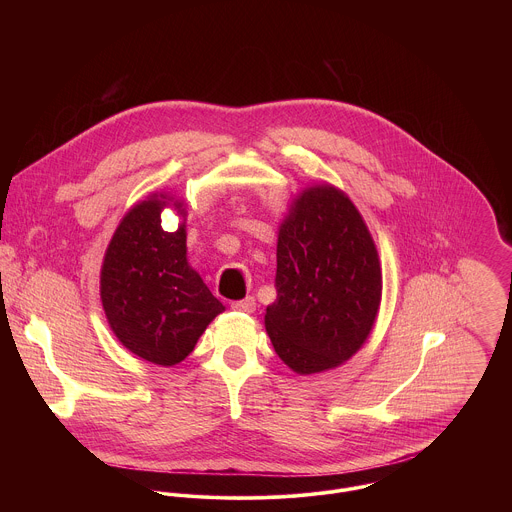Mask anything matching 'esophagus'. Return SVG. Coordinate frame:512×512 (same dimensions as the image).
Masks as SVG:
<instances>
[{
  "mask_svg": "<svg viewBox=\"0 0 512 512\" xmlns=\"http://www.w3.org/2000/svg\"><path fill=\"white\" fill-rule=\"evenodd\" d=\"M230 307L236 309V311H244V313H252L256 309V299L252 295H246L242 299H236V301H230Z\"/></svg>",
  "mask_w": 512,
  "mask_h": 512,
  "instance_id": "1",
  "label": "esophagus"
}]
</instances>
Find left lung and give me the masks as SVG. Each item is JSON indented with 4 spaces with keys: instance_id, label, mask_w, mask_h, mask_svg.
I'll list each match as a JSON object with an SVG mask.
<instances>
[{
    "instance_id": "obj_1",
    "label": "left lung",
    "mask_w": 512,
    "mask_h": 512,
    "mask_svg": "<svg viewBox=\"0 0 512 512\" xmlns=\"http://www.w3.org/2000/svg\"><path fill=\"white\" fill-rule=\"evenodd\" d=\"M276 292L266 331L297 374L339 366L363 347L380 305V262L365 220L339 189L311 187L295 201L278 234Z\"/></svg>"
}]
</instances>
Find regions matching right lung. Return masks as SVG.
Segmentation results:
<instances>
[{
    "mask_svg": "<svg viewBox=\"0 0 512 512\" xmlns=\"http://www.w3.org/2000/svg\"><path fill=\"white\" fill-rule=\"evenodd\" d=\"M165 195L136 205L116 228L100 274L106 319L120 343L153 365L181 363L222 303L187 264L185 224L161 226ZM175 209L183 215L181 203Z\"/></svg>",
    "mask_w": 512,
    "mask_h": 512,
    "instance_id": "obj_1",
    "label": "right lung"
}]
</instances>
